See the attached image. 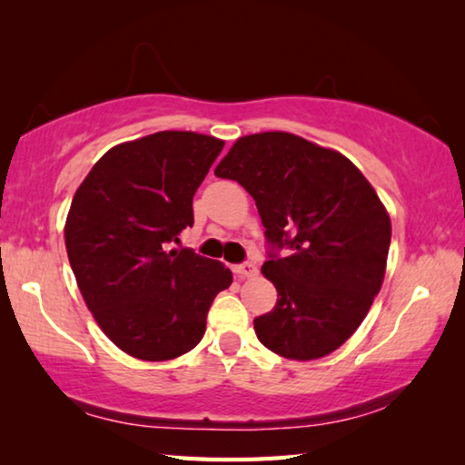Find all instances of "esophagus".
I'll return each mask as SVG.
<instances>
[{
	"label": "esophagus",
	"instance_id": "esophagus-1",
	"mask_svg": "<svg viewBox=\"0 0 465 465\" xmlns=\"http://www.w3.org/2000/svg\"><path fill=\"white\" fill-rule=\"evenodd\" d=\"M233 272L242 279H248V277H254V274L258 272V266L254 262H242V264L233 266Z\"/></svg>",
	"mask_w": 465,
	"mask_h": 465
}]
</instances>
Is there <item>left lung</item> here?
I'll list each match as a JSON object with an SVG mask.
<instances>
[{"instance_id": "left-lung-1", "label": "left lung", "mask_w": 465, "mask_h": 465, "mask_svg": "<svg viewBox=\"0 0 465 465\" xmlns=\"http://www.w3.org/2000/svg\"><path fill=\"white\" fill-rule=\"evenodd\" d=\"M215 176L246 188L264 225L279 299L254 318L258 341L295 361L330 355L383 282L391 223L373 186L342 153L281 131L240 137Z\"/></svg>"}]
</instances>
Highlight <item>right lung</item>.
Returning <instances> with one entry per match:
<instances>
[{
    "label": "right lung",
    "mask_w": 465,
    "mask_h": 465,
    "mask_svg": "<svg viewBox=\"0 0 465 465\" xmlns=\"http://www.w3.org/2000/svg\"><path fill=\"white\" fill-rule=\"evenodd\" d=\"M223 141L160 131L121 143L94 163L72 201L65 246L84 302L127 355L168 361L201 342L232 271L191 248L170 250L193 227V196Z\"/></svg>",
    "instance_id": "obj_1"
}]
</instances>
